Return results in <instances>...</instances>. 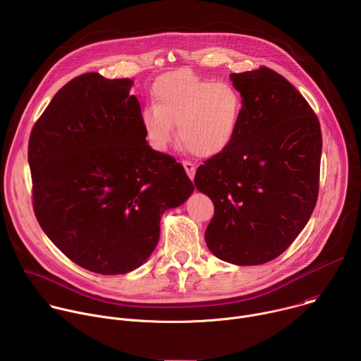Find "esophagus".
<instances>
[{
  "mask_svg": "<svg viewBox=\"0 0 361 361\" xmlns=\"http://www.w3.org/2000/svg\"><path fill=\"white\" fill-rule=\"evenodd\" d=\"M183 166H184V169H185L187 176L192 180V178H194V174H195V166H194L191 161H183Z\"/></svg>",
  "mask_w": 361,
  "mask_h": 361,
  "instance_id": "1",
  "label": "esophagus"
}]
</instances>
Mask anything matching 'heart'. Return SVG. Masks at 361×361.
I'll list each match as a JSON object with an SVG mask.
<instances>
[{
    "instance_id": "obj_1",
    "label": "heart",
    "mask_w": 361,
    "mask_h": 361,
    "mask_svg": "<svg viewBox=\"0 0 361 361\" xmlns=\"http://www.w3.org/2000/svg\"><path fill=\"white\" fill-rule=\"evenodd\" d=\"M154 106L142 109L144 134L164 149L177 127L178 138L198 157H216L233 142L243 114V99L227 82H213L190 70L159 77L151 87Z\"/></svg>"
}]
</instances>
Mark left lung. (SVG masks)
<instances>
[{"label":"left lung","instance_id":"1","mask_svg":"<svg viewBox=\"0 0 361 361\" xmlns=\"http://www.w3.org/2000/svg\"><path fill=\"white\" fill-rule=\"evenodd\" d=\"M230 77L243 97L237 134L197 169L194 184L214 204L210 251L259 266L284 252L312 217L323 138L310 104L279 73L260 67Z\"/></svg>","mask_w":361,"mask_h":361}]
</instances>
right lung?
Instances as JSON below:
<instances>
[{
  "mask_svg": "<svg viewBox=\"0 0 361 361\" xmlns=\"http://www.w3.org/2000/svg\"><path fill=\"white\" fill-rule=\"evenodd\" d=\"M131 85L98 73L73 78L28 141L41 228L71 262L106 276L147 262L160 238L161 214L194 191L184 167L147 144Z\"/></svg>",
  "mask_w": 361,
  "mask_h": 361,
  "instance_id": "1",
  "label": "right lung"
}]
</instances>
